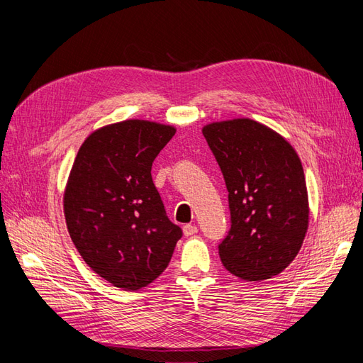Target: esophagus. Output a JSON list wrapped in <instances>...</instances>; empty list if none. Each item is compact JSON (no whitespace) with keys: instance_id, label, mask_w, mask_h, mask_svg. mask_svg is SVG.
<instances>
[{"instance_id":"1","label":"esophagus","mask_w":363,"mask_h":363,"mask_svg":"<svg viewBox=\"0 0 363 363\" xmlns=\"http://www.w3.org/2000/svg\"><path fill=\"white\" fill-rule=\"evenodd\" d=\"M196 232H199V227H196V225L186 224V225L183 227V235H184V236H192V235H195Z\"/></svg>"}]
</instances>
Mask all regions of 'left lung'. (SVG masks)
<instances>
[{"instance_id":"left-lung-1","label":"left lung","mask_w":363,"mask_h":363,"mask_svg":"<svg viewBox=\"0 0 363 363\" xmlns=\"http://www.w3.org/2000/svg\"><path fill=\"white\" fill-rule=\"evenodd\" d=\"M223 171L232 227L218 247L223 265L247 281L277 276L298 255L309 227L301 160L277 131L250 118L203 127Z\"/></svg>"}]
</instances>
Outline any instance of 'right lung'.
<instances>
[{"instance_id": "right-lung-1", "label": "right lung", "mask_w": 363, "mask_h": 363, "mask_svg": "<svg viewBox=\"0 0 363 363\" xmlns=\"http://www.w3.org/2000/svg\"><path fill=\"white\" fill-rule=\"evenodd\" d=\"M175 127L127 119L82 144L63 194L68 232L83 260L124 291L148 286L167 269L182 228L164 212L152 162Z\"/></svg>"}]
</instances>
